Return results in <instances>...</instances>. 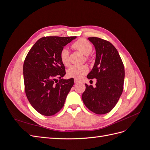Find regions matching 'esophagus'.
I'll return each mask as SVG.
<instances>
[{
  "label": "esophagus",
  "mask_w": 150,
  "mask_h": 150,
  "mask_svg": "<svg viewBox=\"0 0 150 150\" xmlns=\"http://www.w3.org/2000/svg\"><path fill=\"white\" fill-rule=\"evenodd\" d=\"M74 83H75V84H77V83H79V80H78V79H74Z\"/></svg>",
  "instance_id": "34e87169"
}]
</instances>
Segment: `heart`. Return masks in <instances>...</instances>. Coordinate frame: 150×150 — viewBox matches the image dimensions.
<instances>
[{
  "label": "heart",
  "mask_w": 150,
  "mask_h": 150,
  "mask_svg": "<svg viewBox=\"0 0 150 150\" xmlns=\"http://www.w3.org/2000/svg\"><path fill=\"white\" fill-rule=\"evenodd\" d=\"M72 48L78 50L84 54V61H88L90 59V53L93 51V45L88 40L79 39L72 45ZM61 61L62 64L68 66L70 64L69 51L66 47H63L59 54ZM88 72V67L86 65H74L67 70V76L71 78L79 79Z\"/></svg>",
  "instance_id": "1"
}]
</instances>
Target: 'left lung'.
<instances>
[{"instance_id":"1","label":"left lung","mask_w":150,"mask_h":150,"mask_svg":"<svg viewBox=\"0 0 150 150\" xmlns=\"http://www.w3.org/2000/svg\"><path fill=\"white\" fill-rule=\"evenodd\" d=\"M96 49L94 65L87 78H96V86L86 85L82 95L85 106L98 115L110 112L116 106L123 90L125 67L117 49L109 41L89 38Z\"/></svg>"}]
</instances>
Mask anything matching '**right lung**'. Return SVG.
<instances>
[{"instance_id":"add662e5","label":"right lung","mask_w":150,"mask_h":150,"mask_svg":"<svg viewBox=\"0 0 150 150\" xmlns=\"http://www.w3.org/2000/svg\"><path fill=\"white\" fill-rule=\"evenodd\" d=\"M76 38L43 37L34 44L25 59L23 74L26 96L32 106L44 116H52L61 110L74 85L73 78H62L66 71L59 54ZM57 78H60L59 81Z\"/></svg>"}]
</instances>
